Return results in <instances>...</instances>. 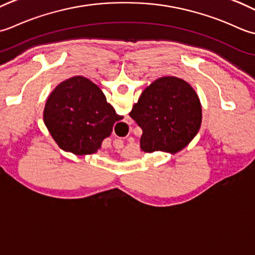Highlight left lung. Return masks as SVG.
<instances>
[{
	"label": "left lung",
	"instance_id": "left-lung-1",
	"mask_svg": "<svg viewBox=\"0 0 255 255\" xmlns=\"http://www.w3.org/2000/svg\"><path fill=\"white\" fill-rule=\"evenodd\" d=\"M129 117L143 129L141 149L177 153L201 124V105L191 86L177 77H162L145 89Z\"/></svg>",
	"mask_w": 255,
	"mask_h": 255
}]
</instances>
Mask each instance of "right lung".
Returning <instances> with one entry per match:
<instances>
[{"instance_id": "1", "label": "right lung", "mask_w": 255, "mask_h": 255, "mask_svg": "<svg viewBox=\"0 0 255 255\" xmlns=\"http://www.w3.org/2000/svg\"><path fill=\"white\" fill-rule=\"evenodd\" d=\"M122 119L100 88L81 76L57 86L44 109V122L55 142L76 155L96 153Z\"/></svg>"}]
</instances>
